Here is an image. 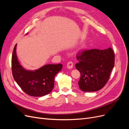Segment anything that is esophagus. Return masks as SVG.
<instances>
[{"label": "esophagus", "mask_w": 129, "mask_h": 129, "mask_svg": "<svg viewBox=\"0 0 129 129\" xmlns=\"http://www.w3.org/2000/svg\"><path fill=\"white\" fill-rule=\"evenodd\" d=\"M73 64H73V62L69 61V62H68V63H67V68H68V69H71L73 68Z\"/></svg>", "instance_id": "1"}]
</instances>
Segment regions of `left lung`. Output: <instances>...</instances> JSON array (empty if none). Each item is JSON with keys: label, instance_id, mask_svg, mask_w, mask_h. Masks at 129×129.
Wrapping results in <instances>:
<instances>
[{"label": "left lung", "instance_id": "left-lung-1", "mask_svg": "<svg viewBox=\"0 0 129 129\" xmlns=\"http://www.w3.org/2000/svg\"><path fill=\"white\" fill-rule=\"evenodd\" d=\"M76 68L81 73L79 85L82 91L93 92L104 87L115 64V54L111 48L93 49L78 53Z\"/></svg>", "mask_w": 129, "mask_h": 129}]
</instances>
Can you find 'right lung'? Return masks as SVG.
Wrapping results in <instances>:
<instances>
[{"instance_id": "1", "label": "right lung", "mask_w": 129, "mask_h": 129, "mask_svg": "<svg viewBox=\"0 0 129 129\" xmlns=\"http://www.w3.org/2000/svg\"><path fill=\"white\" fill-rule=\"evenodd\" d=\"M17 45L14 46L12 56V71L14 80L22 90L29 96L41 97L48 94L52 91L54 78L61 71L62 64H48L34 71L26 69L18 60Z\"/></svg>"}]
</instances>
